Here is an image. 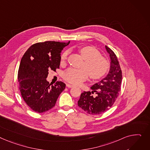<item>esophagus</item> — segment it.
<instances>
[{
    "label": "esophagus",
    "instance_id": "esophagus-1",
    "mask_svg": "<svg viewBox=\"0 0 150 150\" xmlns=\"http://www.w3.org/2000/svg\"><path fill=\"white\" fill-rule=\"evenodd\" d=\"M66 86H67L68 88H72V87H74V86L71 85V84H66Z\"/></svg>",
    "mask_w": 150,
    "mask_h": 150
}]
</instances>
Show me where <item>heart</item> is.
<instances>
[{
  "instance_id": "1",
  "label": "heart",
  "mask_w": 150,
  "mask_h": 150,
  "mask_svg": "<svg viewBox=\"0 0 150 150\" xmlns=\"http://www.w3.org/2000/svg\"><path fill=\"white\" fill-rule=\"evenodd\" d=\"M84 63L82 69H77L69 68L63 73V78L69 83L78 85L85 81L88 75L92 79H98L102 77L107 71L108 63L107 59L100 55L96 49L92 46H84L79 49ZM68 51H64L61 56V62L64 63L67 59Z\"/></svg>"
}]
</instances>
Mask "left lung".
Here are the masks:
<instances>
[{"mask_svg":"<svg viewBox=\"0 0 150 150\" xmlns=\"http://www.w3.org/2000/svg\"><path fill=\"white\" fill-rule=\"evenodd\" d=\"M105 49L111 61L108 74L91 87L92 92H83L78 101L79 107L92 115L102 114L112 107L121 91L122 75L117 58L110 48L105 46Z\"/></svg>","mask_w":150,"mask_h":150,"instance_id":"left-lung-1","label":"left lung"}]
</instances>
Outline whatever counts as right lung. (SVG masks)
Returning a JSON list of instances; mask_svg holds the SVG:
<instances>
[{"label": "right lung", "mask_w": 150, "mask_h": 150, "mask_svg": "<svg viewBox=\"0 0 150 150\" xmlns=\"http://www.w3.org/2000/svg\"><path fill=\"white\" fill-rule=\"evenodd\" d=\"M70 43L47 41L30 46L22 58L18 71L19 89L26 104L33 110L43 113L52 108L66 84L54 86L46 80L49 71H56L61 61V52Z\"/></svg>", "instance_id": "add662e5"}]
</instances>
